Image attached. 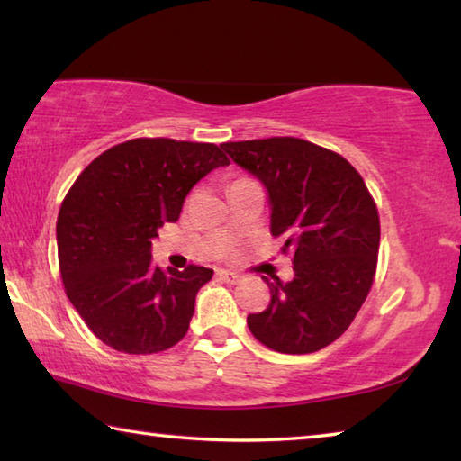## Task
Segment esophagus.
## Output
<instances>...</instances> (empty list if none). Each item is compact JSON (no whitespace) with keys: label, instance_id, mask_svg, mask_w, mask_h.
<instances>
[{"label":"esophagus","instance_id":"1","mask_svg":"<svg viewBox=\"0 0 461 461\" xmlns=\"http://www.w3.org/2000/svg\"><path fill=\"white\" fill-rule=\"evenodd\" d=\"M217 276H220L223 283H228V285H236V283H240V275L238 272H233V270H225V268H220L217 270Z\"/></svg>","mask_w":461,"mask_h":461}]
</instances>
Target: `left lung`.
I'll return each instance as SVG.
<instances>
[{
	"label": "left lung",
	"instance_id": "1",
	"mask_svg": "<svg viewBox=\"0 0 461 461\" xmlns=\"http://www.w3.org/2000/svg\"><path fill=\"white\" fill-rule=\"evenodd\" d=\"M268 193L270 233L293 254L291 283L276 278L262 313L248 315L256 339L280 354H311L348 330L370 293L380 220L357 170L301 138L221 144Z\"/></svg>",
	"mask_w": 461,
	"mask_h": 461
}]
</instances>
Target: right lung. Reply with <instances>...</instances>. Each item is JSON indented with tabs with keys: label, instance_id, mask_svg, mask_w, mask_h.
I'll list each match as a JSON object with an SVG mask.
<instances>
[{
	"label": "right lung",
	"instance_id": "1",
	"mask_svg": "<svg viewBox=\"0 0 461 461\" xmlns=\"http://www.w3.org/2000/svg\"><path fill=\"white\" fill-rule=\"evenodd\" d=\"M228 165L215 144L136 138L99 154L67 193L57 220L60 276L77 313L109 348L156 354L185 338L213 270L158 268L152 238L178 220L203 176Z\"/></svg>",
	"mask_w": 461,
	"mask_h": 461
}]
</instances>
